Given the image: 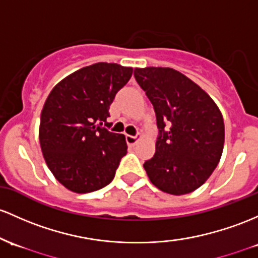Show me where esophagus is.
Listing matches in <instances>:
<instances>
[{"instance_id":"1","label":"esophagus","mask_w":258,"mask_h":258,"mask_svg":"<svg viewBox=\"0 0 258 258\" xmlns=\"http://www.w3.org/2000/svg\"><path fill=\"white\" fill-rule=\"evenodd\" d=\"M126 142L128 146H135L136 143L138 142V137L137 136H131V135H126Z\"/></svg>"}]
</instances>
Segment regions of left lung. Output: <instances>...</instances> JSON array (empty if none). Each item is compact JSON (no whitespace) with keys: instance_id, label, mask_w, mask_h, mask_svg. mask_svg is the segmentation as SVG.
<instances>
[{"instance_id":"8db88e82","label":"left lung","mask_w":258,"mask_h":258,"mask_svg":"<svg viewBox=\"0 0 258 258\" xmlns=\"http://www.w3.org/2000/svg\"><path fill=\"white\" fill-rule=\"evenodd\" d=\"M135 78L154 107L159 136L143 164L163 192L186 195L207 181L224 147V121L205 90L169 67L135 69Z\"/></svg>"}]
</instances>
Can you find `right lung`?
Segmentation results:
<instances>
[{"label":"right lung","instance_id":"add662e5","mask_svg":"<svg viewBox=\"0 0 258 258\" xmlns=\"http://www.w3.org/2000/svg\"><path fill=\"white\" fill-rule=\"evenodd\" d=\"M132 67L98 62L56 84L41 111L39 141L44 159L58 182L88 194L105 187L126 155L124 136L103 122L116 93L132 76Z\"/></svg>","mask_w":258,"mask_h":258}]
</instances>
